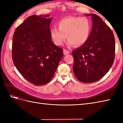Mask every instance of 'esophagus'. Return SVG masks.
<instances>
[{
	"label": "esophagus",
	"instance_id": "obj_1",
	"mask_svg": "<svg viewBox=\"0 0 123 123\" xmlns=\"http://www.w3.org/2000/svg\"><path fill=\"white\" fill-rule=\"evenodd\" d=\"M69 53H70L69 51L67 50V49H63V54H64V55H68V54H69Z\"/></svg>",
	"mask_w": 123,
	"mask_h": 123
}]
</instances>
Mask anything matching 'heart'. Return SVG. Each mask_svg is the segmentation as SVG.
Listing matches in <instances>:
<instances>
[{
    "label": "heart",
    "instance_id": "obj_1",
    "mask_svg": "<svg viewBox=\"0 0 123 123\" xmlns=\"http://www.w3.org/2000/svg\"><path fill=\"white\" fill-rule=\"evenodd\" d=\"M91 28V22L88 18L68 16L59 20L57 28H51L50 36L56 45H62L67 37L68 45L80 46L87 41Z\"/></svg>",
    "mask_w": 123,
    "mask_h": 123
}]
</instances>
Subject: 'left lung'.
<instances>
[{"mask_svg":"<svg viewBox=\"0 0 123 123\" xmlns=\"http://www.w3.org/2000/svg\"><path fill=\"white\" fill-rule=\"evenodd\" d=\"M91 15L92 27L87 41L72 51L73 70L80 81L89 83L97 81L108 72L113 65L115 53L114 34L101 18Z\"/></svg>","mask_w":123,"mask_h":123,"instance_id":"obj_1","label":"left lung"}]
</instances>
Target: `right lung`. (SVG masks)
Returning a JSON list of instances; mask_svg holds the SVG:
<instances>
[{"instance_id": "1", "label": "right lung", "mask_w": 123, "mask_h": 123, "mask_svg": "<svg viewBox=\"0 0 123 123\" xmlns=\"http://www.w3.org/2000/svg\"><path fill=\"white\" fill-rule=\"evenodd\" d=\"M49 17L31 16L13 35V62L23 77L35 86L50 81L63 56V49L52 41L49 25L53 18Z\"/></svg>"}]
</instances>
